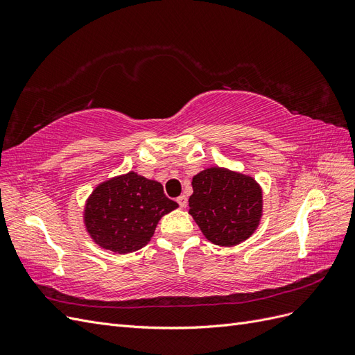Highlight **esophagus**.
Listing matches in <instances>:
<instances>
[{
  "instance_id": "1",
  "label": "esophagus",
  "mask_w": 355,
  "mask_h": 355,
  "mask_svg": "<svg viewBox=\"0 0 355 355\" xmlns=\"http://www.w3.org/2000/svg\"><path fill=\"white\" fill-rule=\"evenodd\" d=\"M178 202H179V206L182 207V209H185L187 206H188V197L187 196H180V197H178V200H176Z\"/></svg>"
}]
</instances>
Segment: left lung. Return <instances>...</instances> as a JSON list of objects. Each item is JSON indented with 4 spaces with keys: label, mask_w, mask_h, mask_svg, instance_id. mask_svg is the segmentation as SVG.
Segmentation results:
<instances>
[{
    "label": "left lung",
    "mask_w": 355,
    "mask_h": 355,
    "mask_svg": "<svg viewBox=\"0 0 355 355\" xmlns=\"http://www.w3.org/2000/svg\"><path fill=\"white\" fill-rule=\"evenodd\" d=\"M189 214L210 243L232 247L252 237L262 218V188L240 171L210 167L192 178Z\"/></svg>",
    "instance_id": "8db88e82"
}]
</instances>
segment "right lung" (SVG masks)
I'll return each instance as SVG.
<instances>
[{
  "label": "right lung",
  "instance_id": "obj_1",
  "mask_svg": "<svg viewBox=\"0 0 355 355\" xmlns=\"http://www.w3.org/2000/svg\"><path fill=\"white\" fill-rule=\"evenodd\" d=\"M178 207L159 182L128 171L93 189L84 206V227L102 249L125 254L151 241L158 220Z\"/></svg>",
  "mask_w": 355,
  "mask_h": 355
}]
</instances>
